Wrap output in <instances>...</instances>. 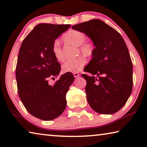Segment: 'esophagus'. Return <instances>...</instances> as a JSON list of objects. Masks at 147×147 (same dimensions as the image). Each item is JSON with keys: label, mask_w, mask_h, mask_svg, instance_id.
<instances>
[{"label": "esophagus", "mask_w": 147, "mask_h": 147, "mask_svg": "<svg viewBox=\"0 0 147 147\" xmlns=\"http://www.w3.org/2000/svg\"><path fill=\"white\" fill-rule=\"evenodd\" d=\"M73 75H74V76L75 78H77V77H78L79 76H80V74L79 73H73Z\"/></svg>", "instance_id": "esophagus-1"}]
</instances>
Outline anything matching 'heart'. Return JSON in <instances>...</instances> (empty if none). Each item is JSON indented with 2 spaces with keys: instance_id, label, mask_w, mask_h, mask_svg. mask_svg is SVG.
Wrapping results in <instances>:
<instances>
[{
  "instance_id": "b5f03b06",
  "label": "heart",
  "mask_w": 147,
  "mask_h": 147,
  "mask_svg": "<svg viewBox=\"0 0 147 147\" xmlns=\"http://www.w3.org/2000/svg\"><path fill=\"white\" fill-rule=\"evenodd\" d=\"M62 38L65 42L78 46L80 52L85 56H92L94 53V46L90 42H86V35L82 31L78 30H69L63 35ZM52 50L55 58L58 61H64L63 52L59 42L55 41L53 42ZM85 64V58L83 56H78L65 62L62 65V70L65 73H76L80 71Z\"/></svg>"
}]
</instances>
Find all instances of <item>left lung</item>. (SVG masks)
<instances>
[{
  "instance_id": "8db88e82",
  "label": "left lung",
  "mask_w": 147,
  "mask_h": 147,
  "mask_svg": "<svg viewBox=\"0 0 147 147\" xmlns=\"http://www.w3.org/2000/svg\"><path fill=\"white\" fill-rule=\"evenodd\" d=\"M72 29L89 36L95 46L92 59L84 71L87 100L93 110L111 115L124 107L133 88V65L122 36L100 20L74 25Z\"/></svg>"
}]
</instances>
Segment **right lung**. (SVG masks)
<instances>
[{
  "label": "right lung",
  "mask_w": 147,
  "mask_h": 147,
  "mask_svg": "<svg viewBox=\"0 0 147 147\" xmlns=\"http://www.w3.org/2000/svg\"><path fill=\"white\" fill-rule=\"evenodd\" d=\"M71 25L40 23L25 37L18 54L16 69L19 97L27 111L39 119L52 120L66 108V94L74 80L73 74H62L53 86L50 78L59 75V63L52 45Z\"/></svg>",
  "instance_id": "obj_1"
}]
</instances>
